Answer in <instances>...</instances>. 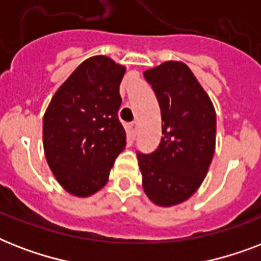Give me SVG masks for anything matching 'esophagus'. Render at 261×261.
Instances as JSON below:
<instances>
[{"mask_svg":"<svg viewBox=\"0 0 261 261\" xmlns=\"http://www.w3.org/2000/svg\"><path fill=\"white\" fill-rule=\"evenodd\" d=\"M137 131H138V123H131V124H128V127H127V133H128V135H130L131 138H135V135H137Z\"/></svg>","mask_w":261,"mask_h":261,"instance_id":"1","label":"esophagus"}]
</instances>
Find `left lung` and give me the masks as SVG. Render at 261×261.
<instances>
[{"mask_svg":"<svg viewBox=\"0 0 261 261\" xmlns=\"http://www.w3.org/2000/svg\"><path fill=\"white\" fill-rule=\"evenodd\" d=\"M161 110L157 150L138 155L142 187L151 202L172 207L186 202L206 177L215 151L217 115L210 96L181 61L143 71Z\"/></svg>","mask_w":261,"mask_h":261,"instance_id":"obj_1","label":"left lung"}]
</instances>
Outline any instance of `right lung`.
Masks as SVG:
<instances>
[{"label": "right lung", "mask_w": 261, "mask_h": 261, "mask_svg": "<svg viewBox=\"0 0 261 261\" xmlns=\"http://www.w3.org/2000/svg\"><path fill=\"white\" fill-rule=\"evenodd\" d=\"M126 66L106 55L79 65L51 98L43 118V147L63 190L88 198L106 186L126 147L119 122V87Z\"/></svg>", "instance_id": "right-lung-1"}]
</instances>
